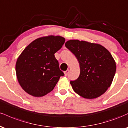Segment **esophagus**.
<instances>
[{
	"label": "esophagus",
	"mask_w": 128,
	"mask_h": 128,
	"mask_svg": "<svg viewBox=\"0 0 128 128\" xmlns=\"http://www.w3.org/2000/svg\"><path fill=\"white\" fill-rule=\"evenodd\" d=\"M69 72V70H67L66 72H64V75L65 76H67V74H68Z\"/></svg>",
	"instance_id": "1"
}]
</instances>
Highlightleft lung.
I'll return each instance as SVG.
<instances>
[{
  "instance_id": "left-lung-1",
  "label": "left lung",
  "mask_w": 128,
  "mask_h": 128,
  "mask_svg": "<svg viewBox=\"0 0 128 128\" xmlns=\"http://www.w3.org/2000/svg\"><path fill=\"white\" fill-rule=\"evenodd\" d=\"M65 46L75 55L80 67L78 78L70 81L74 92L89 99L102 95L112 84L116 71L110 52L99 44L78 40H70Z\"/></svg>"
}]
</instances>
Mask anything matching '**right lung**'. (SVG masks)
Instances as JSON below:
<instances>
[{
    "mask_svg": "<svg viewBox=\"0 0 128 128\" xmlns=\"http://www.w3.org/2000/svg\"><path fill=\"white\" fill-rule=\"evenodd\" d=\"M65 38L48 36L36 38L17 58L16 72L19 84L29 94L42 97L51 92L64 73L54 54L62 48Z\"/></svg>",
    "mask_w": 128,
    "mask_h": 128,
    "instance_id": "right-lung-1",
    "label": "right lung"
}]
</instances>
